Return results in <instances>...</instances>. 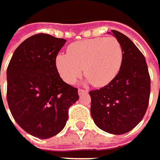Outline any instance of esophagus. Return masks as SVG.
Masks as SVG:
<instances>
[{
	"label": "esophagus",
	"mask_w": 160,
	"mask_h": 160,
	"mask_svg": "<svg viewBox=\"0 0 160 160\" xmlns=\"http://www.w3.org/2000/svg\"><path fill=\"white\" fill-rule=\"evenodd\" d=\"M85 93H88V91L87 90H84V89H79V94L80 95H83Z\"/></svg>",
	"instance_id": "34e87169"
}]
</instances>
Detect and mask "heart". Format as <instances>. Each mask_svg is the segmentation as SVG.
<instances>
[{
    "label": "heart",
    "instance_id": "heart-1",
    "mask_svg": "<svg viewBox=\"0 0 160 160\" xmlns=\"http://www.w3.org/2000/svg\"><path fill=\"white\" fill-rule=\"evenodd\" d=\"M122 61L123 49L116 38H94L70 44L68 54L56 56L55 66L61 78L68 84H74L84 69L88 80L101 87L115 79Z\"/></svg>",
    "mask_w": 160,
    "mask_h": 160
}]
</instances>
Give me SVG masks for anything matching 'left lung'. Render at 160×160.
Here are the masks:
<instances>
[{
	"label": "left lung",
	"instance_id": "8db88e82",
	"mask_svg": "<svg viewBox=\"0 0 160 160\" xmlns=\"http://www.w3.org/2000/svg\"><path fill=\"white\" fill-rule=\"evenodd\" d=\"M123 49L118 74L108 85L90 91L91 114L98 128L112 134L132 131L143 119L150 96V76L144 54L124 34L112 30Z\"/></svg>",
	"mask_w": 160,
	"mask_h": 160
}]
</instances>
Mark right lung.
Segmentation results:
<instances>
[{
    "label": "right lung",
    "mask_w": 160,
    "mask_h": 160,
    "mask_svg": "<svg viewBox=\"0 0 160 160\" xmlns=\"http://www.w3.org/2000/svg\"><path fill=\"white\" fill-rule=\"evenodd\" d=\"M66 40L39 33L16 49L7 68V103L16 122L28 133L47 139L66 126L78 89L60 78L55 66ZM1 92V86H0Z\"/></svg>",
    "instance_id": "1"
}]
</instances>
